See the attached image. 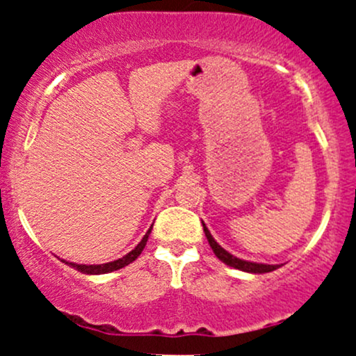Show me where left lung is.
<instances>
[{"label": "left lung", "mask_w": 356, "mask_h": 356, "mask_svg": "<svg viewBox=\"0 0 356 356\" xmlns=\"http://www.w3.org/2000/svg\"><path fill=\"white\" fill-rule=\"evenodd\" d=\"M202 227H204V232H206V238L209 241L212 251H214V254L218 256V259L222 261L224 264H227V266L234 268V269H239V271H244V273H252V275H263V273H271L275 271V269L281 268L283 264H264V263H254V261H246V259H241V257L231 254L229 251H226L220 244L212 238V234L207 229V226L204 224L202 220Z\"/></svg>", "instance_id": "obj_1"}]
</instances>
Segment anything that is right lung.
I'll use <instances>...</instances> for the list:
<instances>
[{"instance_id": "obj_1", "label": "right lung", "mask_w": 356, "mask_h": 356, "mask_svg": "<svg viewBox=\"0 0 356 356\" xmlns=\"http://www.w3.org/2000/svg\"><path fill=\"white\" fill-rule=\"evenodd\" d=\"M152 226H154V224H152ZM152 226L149 227V231L145 232L144 238H142L140 243H138L137 246L132 249V251L127 252L124 257H118V259H115V261H110V263H105V264H76V263H72V261L61 259V263H65L67 266H70V268H75L76 271L83 273V275H107V273L117 271V269L129 266L130 263H134V261H136L137 257L140 256V252L144 251V248L147 244V239H149L150 232H152Z\"/></svg>"}]
</instances>
